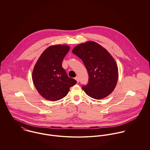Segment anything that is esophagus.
I'll use <instances>...</instances> for the list:
<instances>
[{
    "instance_id": "obj_1",
    "label": "esophagus",
    "mask_w": 150,
    "mask_h": 150,
    "mask_svg": "<svg viewBox=\"0 0 150 150\" xmlns=\"http://www.w3.org/2000/svg\"><path fill=\"white\" fill-rule=\"evenodd\" d=\"M74 79L77 81V83H79V77H76Z\"/></svg>"
}]
</instances>
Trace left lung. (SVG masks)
<instances>
[{"label":"left lung","instance_id":"obj_1","mask_svg":"<svg viewBox=\"0 0 150 150\" xmlns=\"http://www.w3.org/2000/svg\"><path fill=\"white\" fill-rule=\"evenodd\" d=\"M72 52L82 59L88 71V83L82 86L86 94L98 100L108 96L115 89L118 79V66L112 55L93 41L76 45Z\"/></svg>","mask_w":150,"mask_h":150}]
</instances>
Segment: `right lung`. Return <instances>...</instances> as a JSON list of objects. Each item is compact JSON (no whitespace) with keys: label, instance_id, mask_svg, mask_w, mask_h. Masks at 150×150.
I'll list each match as a JSON object with an SVG mask.
<instances>
[{"label":"right lung","instance_id":"right-lung-1","mask_svg":"<svg viewBox=\"0 0 150 150\" xmlns=\"http://www.w3.org/2000/svg\"><path fill=\"white\" fill-rule=\"evenodd\" d=\"M70 50L66 44L51 45L39 58L32 71V80L39 93L50 101L65 97L70 88L77 81L68 77L62 66L65 55Z\"/></svg>","mask_w":150,"mask_h":150}]
</instances>
